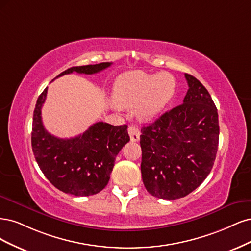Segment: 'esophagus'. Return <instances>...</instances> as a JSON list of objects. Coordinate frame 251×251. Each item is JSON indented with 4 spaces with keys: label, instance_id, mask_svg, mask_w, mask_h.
I'll return each mask as SVG.
<instances>
[{
    "label": "esophagus",
    "instance_id": "obj_1",
    "mask_svg": "<svg viewBox=\"0 0 251 251\" xmlns=\"http://www.w3.org/2000/svg\"><path fill=\"white\" fill-rule=\"evenodd\" d=\"M128 133H129V136H130V140H131L132 142H137V141L140 140L141 131H140V129L137 128L135 125L129 126V128H128Z\"/></svg>",
    "mask_w": 251,
    "mask_h": 251
}]
</instances>
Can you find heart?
I'll return each mask as SVG.
<instances>
[{
	"instance_id": "heart-1",
	"label": "heart",
	"mask_w": 251,
	"mask_h": 251,
	"mask_svg": "<svg viewBox=\"0 0 251 251\" xmlns=\"http://www.w3.org/2000/svg\"><path fill=\"white\" fill-rule=\"evenodd\" d=\"M175 78L167 72L148 74L143 71L126 72L115 82L112 102L119 108L136 106L141 120L156 117L173 98Z\"/></svg>"
}]
</instances>
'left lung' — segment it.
<instances>
[{"instance_id": "obj_1", "label": "left lung", "mask_w": 251, "mask_h": 251, "mask_svg": "<svg viewBox=\"0 0 251 251\" xmlns=\"http://www.w3.org/2000/svg\"><path fill=\"white\" fill-rule=\"evenodd\" d=\"M183 103L142 128L141 172L152 196L174 200L189 195L211 172L219 144L215 103L198 79L184 74Z\"/></svg>"}]
</instances>
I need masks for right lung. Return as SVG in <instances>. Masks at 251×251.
<instances>
[{"label":"right lung","mask_w":251,"mask_h":251,"mask_svg":"<svg viewBox=\"0 0 251 251\" xmlns=\"http://www.w3.org/2000/svg\"><path fill=\"white\" fill-rule=\"evenodd\" d=\"M111 66V62L73 67L57 77L77 72L92 75ZM48 87L38 97L33 112L31 144L38 167L55 188L74 196H91L109 181L116 156L130 140L127 125L114 126L98 122L85 132L60 139L48 132L43 124L42 107Z\"/></svg>","instance_id":"obj_1"}]
</instances>
